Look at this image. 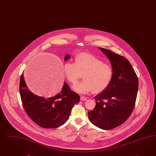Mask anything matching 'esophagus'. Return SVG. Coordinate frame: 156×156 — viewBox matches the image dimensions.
Returning a JSON list of instances; mask_svg holds the SVG:
<instances>
[{
  "label": "esophagus",
  "mask_w": 156,
  "mask_h": 156,
  "mask_svg": "<svg viewBox=\"0 0 156 156\" xmlns=\"http://www.w3.org/2000/svg\"><path fill=\"white\" fill-rule=\"evenodd\" d=\"M87 99V98H86V97H83V96L80 97V101H85Z\"/></svg>",
  "instance_id": "34e87169"
}]
</instances>
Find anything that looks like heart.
I'll use <instances>...</instances> for the list:
<instances>
[{"instance_id": "heart-1", "label": "heart", "mask_w": 156, "mask_h": 156, "mask_svg": "<svg viewBox=\"0 0 156 156\" xmlns=\"http://www.w3.org/2000/svg\"><path fill=\"white\" fill-rule=\"evenodd\" d=\"M64 72L67 80L72 84H75L83 74V80L73 87L76 93L82 94L92 90L94 94L103 92L109 86L113 76V70L110 65L86 53L77 55L74 63H65Z\"/></svg>"}]
</instances>
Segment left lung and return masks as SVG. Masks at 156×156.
I'll return each instance as SVG.
<instances>
[{"instance_id": "left-lung-1", "label": "left lung", "mask_w": 156, "mask_h": 156, "mask_svg": "<svg viewBox=\"0 0 156 156\" xmlns=\"http://www.w3.org/2000/svg\"><path fill=\"white\" fill-rule=\"evenodd\" d=\"M110 60L113 76L108 87L95 97V107L88 112L90 121L102 129L120 126L133 110L139 80L128 59L106 49L99 48Z\"/></svg>"}]
</instances>
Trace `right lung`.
<instances>
[{"label":"right lung","instance_id":"1","mask_svg":"<svg viewBox=\"0 0 156 156\" xmlns=\"http://www.w3.org/2000/svg\"><path fill=\"white\" fill-rule=\"evenodd\" d=\"M70 57V55H66L64 60ZM19 90L26 113L36 124L45 128H55L63 125L69 119L73 106L80 100V95L72 91L66 82L61 93L54 97H38L28 89L23 74Z\"/></svg>","mask_w":156,"mask_h":156}]
</instances>
